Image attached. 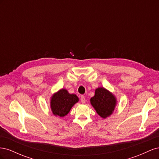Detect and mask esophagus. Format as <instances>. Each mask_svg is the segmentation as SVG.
Instances as JSON below:
<instances>
[{
  "instance_id": "esophagus-1",
  "label": "esophagus",
  "mask_w": 159,
  "mask_h": 159,
  "mask_svg": "<svg viewBox=\"0 0 159 159\" xmlns=\"http://www.w3.org/2000/svg\"><path fill=\"white\" fill-rule=\"evenodd\" d=\"M81 102L82 103H85V98L84 96H81Z\"/></svg>"
}]
</instances>
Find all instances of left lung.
<instances>
[{"label":"left lung","mask_w":159,"mask_h":159,"mask_svg":"<svg viewBox=\"0 0 159 159\" xmlns=\"http://www.w3.org/2000/svg\"><path fill=\"white\" fill-rule=\"evenodd\" d=\"M90 103L101 117L106 119L113 114L117 100L113 93L99 87L95 89L94 96L90 99Z\"/></svg>","instance_id":"obj_1"}]
</instances>
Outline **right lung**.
Segmentation results:
<instances>
[{
    "instance_id": "1",
    "label": "right lung",
    "mask_w": 159,
    "mask_h": 159,
    "mask_svg": "<svg viewBox=\"0 0 159 159\" xmlns=\"http://www.w3.org/2000/svg\"><path fill=\"white\" fill-rule=\"evenodd\" d=\"M79 102L75 94L70 93L66 89H61L50 98V109L55 116L64 117L70 111L71 107Z\"/></svg>"
}]
</instances>
